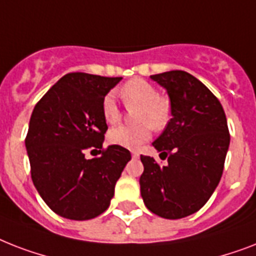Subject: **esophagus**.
Masks as SVG:
<instances>
[{"mask_svg": "<svg viewBox=\"0 0 256 256\" xmlns=\"http://www.w3.org/2000/svg\"><path fill=\"white\" fill-rule=\"evenodd\" d=\"M132 158H138V156H140V152H132Z\"/></svg>", "mask_w": 256, "mask_h": 256, "instance_id": "34e87169", "label": "esophagus"}]
</instances>
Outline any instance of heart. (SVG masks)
Segmentation results:
<instances>
[{"label": "heart", "instance_id": "1", "mask_svg": "<svg viewBox=\"0 0 256 256\" xmlns=\"http://www.w3.org/2000/svg\"><path fill=\"white\" fill-rule=\"evenodd\" d=\"M120 96L128 104H140L136 114V122L140 124L112 128L108 134L110 144L120 148H136L152 136V128L156 130L166 128L170 120V108L164 98L158 96V90L152 84L140 78H134L120 88ZM102 116L108 124H114L120 120V108L112 94H108L102 100Z\"/></svg>", "mask_w": 256, "mask_h": 256}]
</instances>
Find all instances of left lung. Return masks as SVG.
<instances>
[{"instance_id": "1", "label": "left lung", "mask_w": 256, "mask_h": 256, "mask_svg": "<svg viewBox=\"0 0 256 256\" xmlns=\"http://www.w3.org/2000/svg\"><path fill=\"white\" fill-rule=\"evenodd\" d=\"M150 78L170 98L171 120L152 142L168 164L140 156V195L158 216L184 218L206 204L222 178L230 146L226 114L218 98L186 72L171 70Z\"/></svg>"}]
</instances>
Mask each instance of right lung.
Segmentation results:
<instances>
[{
  "instance_id": "1",
  "label": "right lung",
  "mask_w": 256,
  "mask_h": 256,
  "mask_svg": "<svg viewBox=\"0 0 256 256\" xmlns=\"http://www.w3.org/2000/svg\"><path fill=\"white\" fill-rule=\"evenodd\" d=\"M120 80L66 74L32 112L25 140L32 179L60 216L88 220L108 210L116 180L132 160L130 152L120 146L102 150L108 130L102 100ZM88 150L101 156L88 160Z\"/></svg>"
}]
</instances>
